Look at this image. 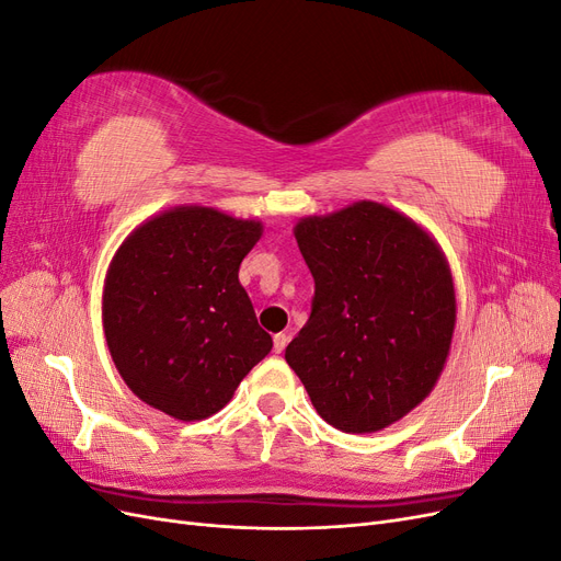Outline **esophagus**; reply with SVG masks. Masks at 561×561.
<instances>
[{"instance_id": "1", "label": "esophagus", "mask_w": 561, "mask_h": 561, "mask_svg": "<svg viewBox=\"0 0 561 561\" xmlns=\"http://www.w3.org/2000/svg\"><path fill=\"white\" fill-rule=\"evenodd\" d=\"M287 342H290V336H287L285 332L274 334V351H276V353H283L285 346H287Z\"/></svg>"}]
</instances>
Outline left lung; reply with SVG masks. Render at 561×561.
I'll use <instances>...</instances> for the list:
<instances>
[{"label": "left lung", "instance_id": "8db88e82", "mask_svg": "<svg viewBox=\"0 0 561 561\" xmlns=\"http://www.w3.org/2000/svg\"><path fill=\"white\" fill-rule=\"evenodd\" d=\"M316 293L285 348L330 426L375 433L426 398L456 322L449 266L410 217L375 201L295 227Z\"/></svg>", "mask_w": 561, "mask_h": 561}]
</instances>
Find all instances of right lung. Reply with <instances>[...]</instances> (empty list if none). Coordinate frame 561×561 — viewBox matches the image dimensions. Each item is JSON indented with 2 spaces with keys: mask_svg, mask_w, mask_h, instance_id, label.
Instances as JSON below:
<instances>
[{
  "mask_svg": "<svg viewBox=\"0 0 561 561\" xmlns=\"http://www.w3.org/2000/svg\"><path fill=\"white\" fill-rule=\"evenodd\" d=\"M262 225L184 206L151 217L114 254L103 293L112 360L142 402L180 421L231 400L274 346L239 266Z\"/></svg>",
  "mask_w": 561,
  "mask_h": 561,
  "instance_id": "add662e5",
  "label": "right lung"
}]
</instances>
